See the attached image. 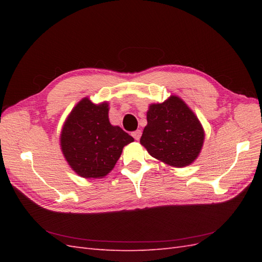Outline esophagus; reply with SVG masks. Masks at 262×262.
I'll list each match as a JSON object with an SVG mask.
<instances>
[{"label":"esophagus","instance_id":"1","mask_svg":"<svg viewBox=\"0 0 262 262\" xmlns=\"http://www.w3.org/2000/svg\"><path fill=\"white\" fill-rule=\"evenodd\" d=\"M141 135H142V132L140 130V129H138V130H135V132H133L132 133V136L133 137H134L135 138V140H140V138H141Z\"/></svg>","mask_w":262,"mask_h":262}]
</instances>
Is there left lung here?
Returning <instances> with one entry per match:
<instances>
[{"label": "left lung", "mask_w": 262, "mask_h": 262, "mask_svg": "<svg viewBox=\"0 0 262 262\" xmlns=\"http://www.w3.org/2000/svg\"><path fill=\"white\" fill-rule=\"evenodd\" d=\"M204 138L202 124L179 97L148 107L141 144L151 157L176 168L187 166L197 159Z\"/></svg>", "instance_id": "obj_1"}]
</instances>
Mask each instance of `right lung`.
<instances>
[{
    "mask_svg": "<svg viewBox=\"0 0 262 262\" xmlns=\"http://www.w3.org/2000/svg\"><path fill=\"white\" fill-rule=\"evenodd\" d=\"M108 103L94 104L82 99L60 133V147L68 163L77 174L86 179L103 178L114 169L125 145L134 142L119 126L108 118Z\"/></svg>",
    "mask_w": 262,
    "mask_h": 262,
    "instance_id": "add662e5",
    "label": "right lung"
}]
</instances>
